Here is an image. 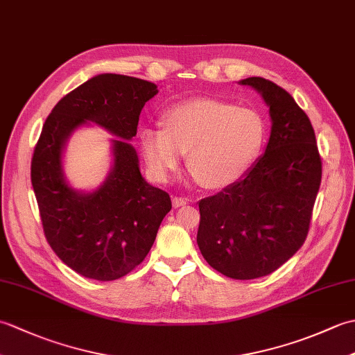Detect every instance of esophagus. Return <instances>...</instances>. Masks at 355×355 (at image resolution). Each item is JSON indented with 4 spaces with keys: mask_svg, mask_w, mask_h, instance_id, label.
Instances as JSON below:
<instances>
[{
    "mask_svg": "<svg viewBox=\"0 0 355 355\" xmlns=\"http://www.w3.org/2000/svg\"><path fill=\"white\" fill-rule=\"evenodd\" d=\"M187 202H189V200H187V198H183V197H173V198H172V205H173V207H182V206L187 205Z\"/></svg>",
    "mask_w": 355,
    "mask_h": 355,
    "instance_id": "esophagus-1",
    "label": "esophagus"
}]
</instances>
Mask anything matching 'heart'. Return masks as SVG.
Here are the masks:
<instances>
[{"label":"heart","instance_id":"obj_1","mask_svg":"<svg viewBox=\"0 0 355 355\" xmlns=\"http://www.w3.org/2000/svg\"><path fill=\"white\" fill-rule=\"evenodd\" d=\"M164 130L149 126L140 134L141 153L158 180L187 169L207 189H224L250 171L267 140V123L258 111L215 99L178 103L163 116Z\"/></svg>","mask_w":355,"mask_h":355}]
</instances>
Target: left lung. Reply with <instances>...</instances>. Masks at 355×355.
Returning a JSON list of instances; mask_svg holds the SVG:
<instances>
[{"mask_svg": "<svg viewBox=\"0 0 355 355\" xmlns=\"http://www.w3.org/2000/svg\"><path fill=\"white\" fill-rule=\"evenodd\" d=\"M268 107L270 137L245 175L201 200L197 243L209 266L248 281L273 273L302 247L322 162L310 119L291 94L263 78L238 82Z\"/></svg>", "mask_w": 355, "mask_h": 355, "instance_id": "left-lung-1", "label": "left lung"}]
</instances>
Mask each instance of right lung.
I'll return each instance as SVG.
<instances>
[{
  "instance_id": "1",
  "label": "right lung",
  "mask_w": 355,
  "mask_h": 355,
  "mask_svg": "<svg viewBox=\"0 0 355 355\" xmlns=\"http://www.w3.org/2000/svg\"><path fill=\"white\" fill-rule=\"evenodd\" d=\"M158 93L153 82L103 73L64 96L45 120L32 158V186L45 238L76 273L116 281L146 258L158 227L172 209L169 195L141 177L131 145L140 112ZM93 123L112 139L113 164L93 191L74 190L63 172L72 132Z\"/></svg>"
}]
</instances>
